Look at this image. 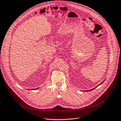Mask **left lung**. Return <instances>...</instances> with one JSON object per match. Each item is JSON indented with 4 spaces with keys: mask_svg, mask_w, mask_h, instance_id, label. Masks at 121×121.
<instances>
[{
    "mask_svg": "<svg viewBox=\"0 0 121 121\" xmlns=\"http://www.w3.org/2000/svg\"><path fill=\"white\" fill-rule=\"evenodd\" d=\"M104 81H105V80H104V81H102V82H101V83H100V84H99V85H98V86H97V87H98V86H99V85H101V84H102V83H103V82H104ZM95 87V88H93V89H91V90H88V91H92V90H94V89H95V88H96V87Z\"/></svg>",
    "mask_w": 121,
    "mask_h": 121,
    "instance_id": "1",
    "label": "left lung"
}]
</instances>
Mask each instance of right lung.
<instances>
[{
	"instance_id": "right-lung-1",
	"label": "right lung",
	"mask_w": 121,
	"mask_h": 121,
	"mask_svg": "<svg viewBox=\"0 0 121 121\" xmlns=\"http://www.w3.org/2000/svg\"><path fill=\"white\" fill-rule=\"evenodd\" d=\"M38 88H37V89H32V90H37V89H38ZM28 90V89H27ZM28 90H30L29 89H28Z\"/></svg>"
}]
</instances>
